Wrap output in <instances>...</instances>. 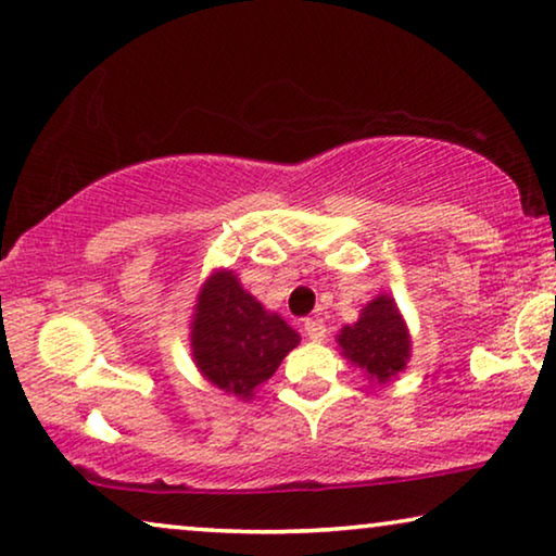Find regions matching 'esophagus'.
<instances>
[{
	"instance_id": "1",
	"label": "esophagus",
	"mask_w": 556,
	"mask_h": 556,
	"mask_svg": "<svg viewBox=\"0 0 556 556\" xmlns=\"http://www.w3.org/2000/svg\"><path fill=\"white\" fill-rule=\"evenodd\" d=\"M304 331L312 341H321L326 337V324L321 319H304Z\"/></svg>"
}]
</instances>
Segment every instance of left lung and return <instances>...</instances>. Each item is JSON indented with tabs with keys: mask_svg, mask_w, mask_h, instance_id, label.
Segmentation results:
<instances>
[{
	"mask_svg": "<svg viewBox=\"0 0 556 556\" xmlns=\"http://www.w3.org/2000/svg\"><path fill=\"white\" fill-rule=\"evenodd\" d=\"M341 356L364 371L371 383H391L410 361V331L391 294L371 299L354 324L337 337Z\"/></svg>",
	"mask_w": 556,
	"mask_h": 556,
	"instance_id": "obj_1",
	"label": "left lung"
}]
</instances>
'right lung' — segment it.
I'll list each match as a JSON object with an SVG mask.
<instances>
[{
	"mask_svg": "<svg viewBox=\"0 0 556 556\" xmlns=\"http://www.w3.org/2000/svg\"><path fill=\"white\" fill-rule=\"evenodd\" d=\"M302 341L277 312L264 309L232 269H215L195 296L190 351L200 376L215 389L250 401Z\"/></svg>",
	"mask_w": 556,
	"mask_h": 556,
	"instance_id": "obj_1",
	"label": "right lung"
}]
</instances>
